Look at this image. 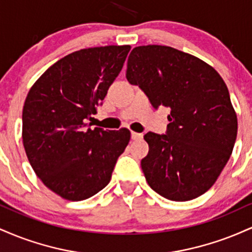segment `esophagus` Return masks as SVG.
Wrapping results in <instances>:
<instances>
[{
  "label": "esophagus",
  "instance_id": "esophagus-1",
  "mask_svg": "<svg viewBox=\"0 0 252 252\" xmlns=\"http://www.w3.org/2000/svg\"><path fill=\"white\" fill-rule=\"evenodd\" d=\"M142 134H138V132H134L132 131L131 132V140H134V141H137V140H141V138H142Z\"/></svg>",
  "mask_w": 252,
  "mask_h": 252
}]
</instances>
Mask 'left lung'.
<instances>
[{
  "mask_svg": "<svg viewBox=\"0 0 252 252\" xmlns=\"http://www.w3.org/2000/svg\"><path fill=\"white\" fill-rule=\"evenodd\" d=\"M126 79L155 109L170 110L167 135H144L149 153L141 167L149 186L173 201L204 194L232 154L238 128L220 74L192 54L147 45L130 53Z\"/></svg>",
  "mask_w": 252,
  "mask_h": 252,
  "instance_id": "left-lung-1",
  "label": "left lung"
}]
</instances>
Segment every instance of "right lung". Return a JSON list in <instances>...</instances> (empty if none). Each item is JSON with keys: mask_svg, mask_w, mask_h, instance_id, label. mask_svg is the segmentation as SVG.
I'll return each mask as SVG.
<instances>
[{"mask_svg": "<svg viewBox=\"0 0 252 252\" xmlns=\"http://www.w3.org/2000/svg\"><path fill=\"white\" fill-rule=\"evenodd\" d=\"M129 45L84 48L62 58L33 84L22 111V140L35 174L52 192L85 200L110 182L130 131L91 128Z\"/></svg>", "mask_w": 252, "mask_h": 252, "instance_id": "1", "label": "right lung"}]
</instances>
